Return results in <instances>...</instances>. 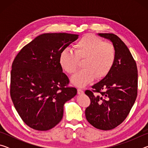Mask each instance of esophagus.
<instances>
[{"label":"esophagus","mask_w":148,"mask_h":148,"mask_svg":"<svg viewBox=\"0 0 148 148\" xmlns=\"http://www.w3.org/2000/svg\"><path fill=\"white\" fill-rule=\"evenodd\" d=\"M84 91L83 90H82V89H77V94H79V95H82V94H84Z\"/></svg>","instance_id":"1"}]
</instances>
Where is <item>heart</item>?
I'll list each match as a JSON object with an SVG mask.
<instances>
[{"instance_id": "obj_1", "label": "heart", "mask_w": 148, "mask_h": 148, "mask_svg": "<svg viewBox=\"0 0 148 148\" xmlns=\"http://www.w3.org/2000/svg\"><path fill=\"white\" fill-rule=\"evenodd\" d=\"M72 50L66 49L59 56V64L64 71L73 74L83 61L82 71L71 78L76 86L83 87L96 78L101 79L108 74L114 66L116 51L113 44L104 42L95 35L87 34L73 45Z\"/></svg>"}]
</instances>
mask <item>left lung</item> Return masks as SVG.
<instances>
[{
	"label": "left lung",
	"instance_id": "left-lung-1",
	"mask_svg": "<svg viewBox=\"0 0 148 148\" xmlns=\"http://www.w3.org/2000/svg\"><path fill=\"white\" fill-rule=\"evenodd\" d=\"M112 42L116 59L110 72L101 81L85 91L91 100L86 119L95 128L108 131L126 119L137 97L138 70L128 47L117 35L99 33Z\"/></svg>",
	"mask_w": 148,
	"mask_h": 148
}]
</instances>
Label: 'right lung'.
Segmentation results:
<instances>
[{"instance_id":"1","label":"right lung","mask_w":148,"mask_h":148,"mask_svg":"<svg viewBox=\"0 0 148 148\" xmlns=\"http://www.w3.org/2000/svg\"><path fill=\"white\" fill-rule=\"evenodd\" d=\"M78 38L77 34L45 33L21 49L12 65L10 96L25 123L37 131H47L63 116L64 104L77 94L69 87L59 56Z\"/></svg>"}]
</instances>
